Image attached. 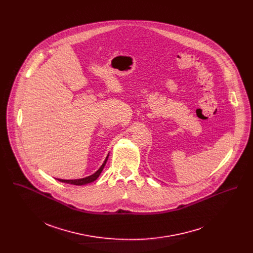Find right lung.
<instances>
[{
    "label": "right lung",
    "instance_id": "right-lung-1",
    "mask_svg": "<svg viewBox=\"0 0 253 253\" xmlns=\"http://www.w3.org/2000/svg\"><path fill=\"white\" fill-rule=\"evenodd\" d=\"M108 157L109 155L106 157V159H105L103 165L100 167V169H99L95 173H93V174L90 175V176H87V177H84V178H82V179H75V180H64V179H57V180L60 181V182H64V183H68V184H73V185H78V186H81V185H84V184L93 182V181L96 180V179L98 178V176H99L100 173L102 172V170H103V169H104V167H105V165H106V163H107Z\"/></svg>",
    "mask_w": 253,
    "mask_h": 253
}]
</instances>
